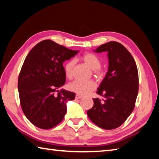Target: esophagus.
<instances>
[{
	"label": "esophagus",
	"instance_id": "1",
	"mask_svg": "<svg viewBox=\"0 0 159 159\" xmlns=\"http://www.w3.org/2000/svg\"><path fill=\"white\" fill-rule=\"evenodd\" d=\"M83 98L82 96L78 95V94H77L76 96H75V98H76V99H80V98Z\"/></svg>",
	"mask_w": 159,
	"mask_h": 159
}]
</instances>
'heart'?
Returning a JSON list of instances; mask_svg holds the SVG:
<instances>
[{
    "label": "heart",
    "instance_id": "obj_1",
    "mask_svg": "<svg viewBox=\"0 0 159 159\" xmlns=\"http://www.w3.org/2000/svg\"><path fill=\"white\" fill-rule=\"evenodd\" d=\"M82 59L91 69L93 70L94 74L98 79L102 77L103 72L100 68V67L101 66L102 61L98 56L93 53H87L83 56ZM74 66L75 61L70 60L66 63L65 67H64L66 75L68 79H71L73 76ZM96 87V83L93 80H76L69 84L70 90L77 94H80V95H87L95 89Z\"/></svg>",
    "mask_w": 159,
    "mask_h": 159
}]
</instances>
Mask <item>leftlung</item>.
<instances>
[{
  "mask_svg": "<svg viewBox=\"0 0 159 159\" xmlns=\"http://www.w3.org/2000/svg\"><path fill=\"white\" fill-rule=\"evenodd\" d=\"M94 52H107L109 66L96 92L105 99L93 98L87 115L101 129H115L124 123L135 107L139 85L137 66L130 53L117 42L102 44Z\"/></svg>",
  "mask_w": 159,
  "mask_h": 159,
  "instance_id": "obj_1",
  "label": "left lung"
}]
</instances>
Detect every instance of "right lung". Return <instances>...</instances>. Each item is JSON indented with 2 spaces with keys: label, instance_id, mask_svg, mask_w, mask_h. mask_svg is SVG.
Listing matches in <instances>:
<instances>
[{
  "label": "right lung",
  "instance_id": "add662e5",
  "mask_svg": "<svg viewBox=\"0 0 159 159\" xmlns=\"http://www.w3.org/2000/svg\"><path fill=\"white\" fill-rule=\"evenodd\" d=\"M78 52L45 40L36 44L25 58L18 91L23 112L34 126L49 129L63 119L66 102L74 100L75 93L58 90L66 82L63 63Z\"/></svg>",
  "mask_w": 159,
  "mask_h": 159
}]
</instances>
